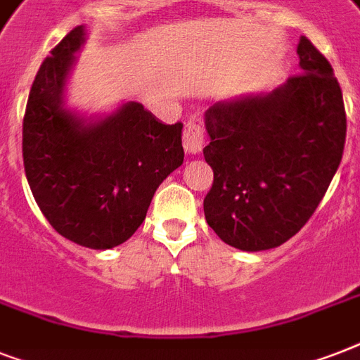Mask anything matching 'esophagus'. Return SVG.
Wrapping results in <instances>:
<instances>
[{"label":"esophagus","instance_id":"obj_1","mask_svg":"<svg viewBox=\"0 0 360 360\" xmlns=\"http://www.w3.org/2000/svg\"><path fill=\"white\" fill-rule=\"evenodd\" d=\"M203 146H205V134H203L202 121L191 120L183 130V147L188 155H198L202 153Z\"/></svg>","mask_w":360,"mask_h":360}]
</instances>
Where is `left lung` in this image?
I'll list each match as a JSON object with an SVG mask.
<instances>
[{"instance_id": "1", "label": "left lung", "mask_w": 360, "mask_h": 360, "mask_svg": "<svg viewBox=\"0 0 360 360\" xmlns=\"http://www.w3.org/2000/svg\"><path fill=\"white\" fill-rule=\"evenodd\" d=\"M302 75L273 91L219 101L205 112L213 188L205 220L226 245L276 248L307 224L340 166L346 110L333 67L307 37Z\"/></svg>"}]
</instances>
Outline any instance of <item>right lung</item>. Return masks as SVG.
Segmentation results:
<instances>
[{
	"label": "right lung",
	"instance_id": "right-lung-1",
	"mask_svg": "<svg viewBox=\"0 0 360 360\" xmlns=\"http://www.w3.org/2000/svg\"><path fill=\"white\" fill-rule=\"evenodd\" d=\"M87 41L78 25L42 61L22 130L25 177L37 205L65 239L106 250L134 236L155 192L183 164V124H164L134 101L87 115L67 86Z\"/></svg>",
	"mask_w": 360,
	"mask_h": 360
}]
</instances>
